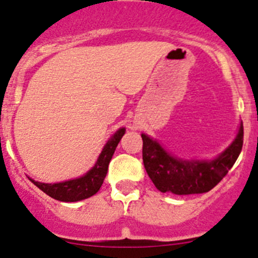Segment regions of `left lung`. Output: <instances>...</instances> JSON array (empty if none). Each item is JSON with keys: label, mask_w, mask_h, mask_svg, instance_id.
Segmentation results:
<instances>
[{"label": "left lung", "mask_w": 258, "mask_h": 258, "mask_svg": "<svg viewBox=\"0 0 258 258\" xmlns=\"http://www.w3.org/2000/svg\"><path fill=\"white\" fill-rule=\"evenodd\" d=\"M146 172L161 192L175 195L205 194L212 189L235 165L243 145L242 122L232 144L212 160H184L173 156L157 140L142 134Z\"/></svg>", "instance_id": "obj_1"}]
</instances>
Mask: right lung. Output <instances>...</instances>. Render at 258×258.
<instances>
[{"label": "right lung", "mask_w": 258, "mask_h": 258, "mask_svg": "<svg viewBox=\"0 0 258 258\" xmlns=\"http://www.w3.org/2000/svg\"><path fill=\"white\" fill-rule=\"evenodd\" d=\"M124 132H126L124 127H121V128H118L114 132L112 136H111V139L103 146L95 166L90 171H87L85 175L81 176V177L69 179V181L56 182V183H43V182L35 181V179L30 177L28 178L41 191H43L46 195H48L52 199L57 200V201L77 202L88 199V197L97 194L98 189L102 186L103 179L107 175L108 163H110L114 150H116L118 142L121 141Z\"/></svg>", "instance_id": "obj_1"}]
</instances>
